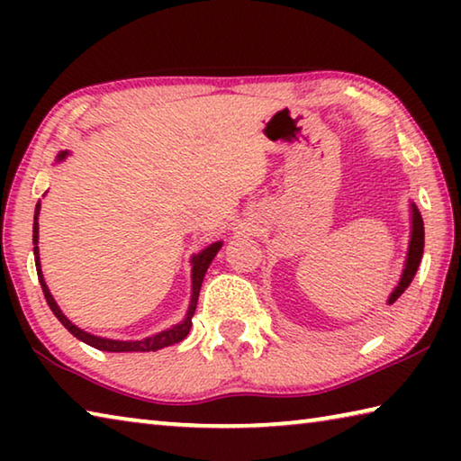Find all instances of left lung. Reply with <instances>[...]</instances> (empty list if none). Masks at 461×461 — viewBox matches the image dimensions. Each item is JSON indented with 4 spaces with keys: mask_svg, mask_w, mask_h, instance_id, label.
Masks as SVG:
<instances>
[{
    "mask_svg": "<svg viewBox=\"0 0 461 461\" xmlns=\"http://www.w3.org/2000/svg\"><path fill=\"white\" fill-rule=\"evenodd\" d=\"M423 248H425V228H423V217L417 209L415 203H411V240H409V249H407V260H404V268L399 285L394 286V291L388 296V305L399 299V296L407 291L409 285L415 278L420 258H423Z\"/></svg>",
    "mask_w": 461,
    "mask_h": 461,
    "instance_id": "1",
    "label": "left lung"
}]
</instances>
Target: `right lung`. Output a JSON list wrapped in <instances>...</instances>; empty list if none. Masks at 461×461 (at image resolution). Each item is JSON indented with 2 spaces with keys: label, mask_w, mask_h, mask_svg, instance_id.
Wrapping results in <instances>:
<instances>
[{
  "label": "right lung",
  "mask_w": 461,
  "mask_h": 461,
  "mask_svg": "<svg viewBox=\"0 0 461 461\" xmlns=\"http://www.w3.org/2000/svg\"><path fill=\"white\" fill-rule=\"evenodd\" d=\"M71 154L68 150H62L57 156V162H62L67 158V156ZM38 215H41V201L36 203V212H34V228H32V241H34V262H36V272H38V280H41V286H42V293L46 296V303H49V307L52 309L54 317L59 319V321L67 327L68 331H71L77 339H81L83 343H87V346L101 349V352H156V349H162V348H168V346H175V343L183 341L186 338V333H189L191 325H193V315H194V309H197V301H199V291H201V285H203V278H205V272L209 268V264L220 252L223 241H213V244H209L207 248H203L199 254H194L191 258V301H189V309H186V315L181 323H176L173 327H168L165 331H158L154 335H148V338L142 339H109V338H101V335H93L89 331L81 330V327H77L71 319H68L65 313H62L60 307L57 305V301H54V296L49 291V285L44 283V275H42V267H41V254H38Z\"/></svg>",
  "instance_id": "right-lung-1"
}]
</instances>
